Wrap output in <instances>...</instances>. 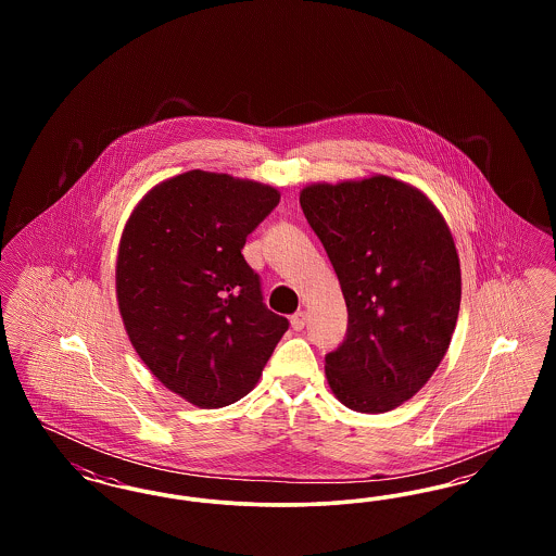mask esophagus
I'll return each instance as SVG.
<instances>
[{
  "label": "esophagus",
  "mask_w": 556,
  "mask_h": 556,
  "mask_svg": "<svg viewBox=\"0 0 556 556\" xmlns=\"http://www.w3.org/2000/svg\"><path fill=\"white\" fill-rule=\"evenodd\" d=\"M290 323L293 331H302L304 325H306V313H304V311H298V313L290 318Z\"/></svg>",
  "instance_id": "esophagus-1"
}]
</instances>
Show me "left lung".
<instances>
[{
  "label": "left lung",
  "instance_id": "left-lung-1",
  "mask_svg": "<svg viewBox=\"0 0 556 556\" xmlns=\"http://www.w3.org/2000/svg\"><path fill=\"white\" fill-rule=\"evenodd\" d=\"M300 206L348 308L327 383L350 410H394L440 367L456 327L460 263L448 223L419 187L388 175L308 184Z\"/></svg>",
  "mask_w": 556,
  "mask_h": 556
}]
</instances>
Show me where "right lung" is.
<instances>
[{
    "label": "right lung",
    "mask_w": 556,
    "mask_h": 556,
    "mask_svg": "<svg viewBox=\"0 0 556 556\" xmlns=\"http://www.w3.org/2000/svg\"><path fill=\"white\" fill-rule=\"evenodd\" d=\"M279 198L277 187L195 168L152 187L121 233L116 302L129 342L166 390L200 408L254 390L288 331L241 254Z\"/></svg>",
    "instance_id": "obj_1"
}]
</instances>
